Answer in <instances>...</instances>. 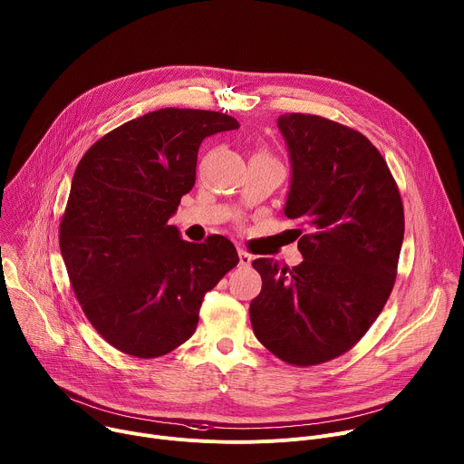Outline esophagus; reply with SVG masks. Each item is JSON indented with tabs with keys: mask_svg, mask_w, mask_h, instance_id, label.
Instances as JSON below:
<instances>
[{
	"mask_svg": "<svg viewBox=\"0 0 464 464\" xmlns=\"http://www.w3.org/2000/svg\"><path fill=\"white\" fill-rule=\"evenodd\" d=\"M237 254H239V266H241V267H248V266L252 264V260H254V258H252V256H250L248 252H245V250H241V248H239V250H237Z\"/></svg>",
	"mask_w": 464,
	"mask_h": 464,
	"instance_id": "esophagus-1",
	"label": "esophagus"
}]
</instances>
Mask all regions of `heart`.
<instances>
[{
	"mask_svg": "<svg viewBox=\"0 0 464 464\" xmlns=\"http://www.w3.org/2000/svg\"><path fill=\"white\" fill-rule=\"evenodd\" d=\"M264 154H266V152H264Z\"/></svg>",
	"mask_w": 464,
	"mask_h": 464,
	"instance_id": "obj_1",
	"label": "heart"
}]
</instances>
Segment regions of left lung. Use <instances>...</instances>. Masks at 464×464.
<instances>
[{"label": "left lung", "mask_w": 464, "mask_h": 464, "mask_svg": "<svg viewBox=\"0 0 464 464\" xmlns=\"http://www.w3.org/2000/svg\"><path fill=\"white\" fill-rule=\"evenodd\" d=\"M278 127L293 168L284 212L307 227L298 238L304 262L280 269L254 260L262 291L248 314L269 352L312 367L348 352L382 314L396 280L403 204L387 162L362 132L298 112L280 116Z\"/></svg>", "instance_id": "left-lung-1"}]
</instances>
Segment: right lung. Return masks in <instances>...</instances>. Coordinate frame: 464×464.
<instances>
[{
  "mask_svg": "<svg viewBox=\"0 0 464 464\" xmlns=\"http://www.w3.org/2000/svg\"><path fill=\"white\" fill-rule=\"evenodd\" d=\"M227 114L162 109L99 138L81 159L59 243L73 293L97 334L152 359L186 343L206 291L237 266L230 239H180L169 225L195 184L204 138L237 129Z\"/></svg>",
  "mask_w": 464,
  "mask_h": 464,
  "instance_id": "1",
  "label": "right lung"
}]
</instances>
